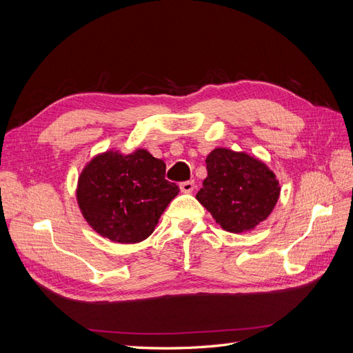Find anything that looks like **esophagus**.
I'll list each match as a JSON object with an SVG mask.
<instances>
[{"label": "esophagus", "mask_w": 353, "mask_h": 353, "mask_svg": "<svg viewBox=\"0 0 353 353\" xmlns=\"http://www.w3.org/2000/svg\"><path fill=\"white\" fill-rule=\"evenodd\" d=\"M179 188H181V191H183V193L190 194V193H193L194 183H193V181H185V183H183V184L179 185Z\"/></svg>", "instance_id": "esophagus-1"}]
</instances>
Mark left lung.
<instances>
[{"mask_svg":"<svg viewBox=\"0 0 353 353\" xmlns=\"http://www.w3.org/2000/svg\"><path fill=\"white\" fill-rule=\"evenodd\" d=\"M208 176L196 199L222 230L241 234L268 218L280 199L275 174L258 157L218 147L206 157Z\"/></svg>","mask_w":353,"mask_h":353,"instance_id":"8db88e82","label":"left lung"}]
</instances>
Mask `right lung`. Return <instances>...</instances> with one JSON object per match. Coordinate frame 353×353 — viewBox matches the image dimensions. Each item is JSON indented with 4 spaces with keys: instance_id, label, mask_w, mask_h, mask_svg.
I'll return each mask as SVG.
<instances>
[{
    "instance_id": "obj_1",
    "label": "right lung",
    "mask_w": 353,
    "mask_h": 353,
    "mask_svg": "<svg viewBox=\"0 0 353 353\" xmlns=\"http://www.w3.org/2000/svg\"><path fill=\"white\" fill-rule=\"evenodd\" d=\"M166 165L145 148L95 154L78 176L77 201L88 225L113 243L132 244L154 231L179 193L165 179Z\"/></svg>"
}]
</instances>
